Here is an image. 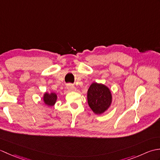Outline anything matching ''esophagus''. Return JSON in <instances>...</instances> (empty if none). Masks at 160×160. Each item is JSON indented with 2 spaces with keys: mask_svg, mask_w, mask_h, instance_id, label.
Returning a JSON list of instances; mask_svg holds the SVG:
<instances>
[{
  "mask_svg": "<svg viewBox=\"0 0 160 160\" xmlns=\"http://www.w3.org/2000/svg\"><path fill=\"white\" fill-rule=\"evenodd\" d=\"M67 89L70 91L76 90V87H75L73 84H68L67 85Z\"/></svg>",
  "mask_w": 160,
  "mask_h": 160,
  "instance_id": "1",
  "label": "esophagus"
}]
</instances>
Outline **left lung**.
Instances as JSON below:
<instances>
[{
  "instance_id": "obj_1",
  "label": "left lung",
  "mask_w": 160,
  "mask_h": 160,
  "mask_svg": "<svg viewBox=\"0 0 160 160\" xmlns=\"http://www.w3.org/2000/svg\"><path fill=\"white\" fill-rule=\"evenodd\" d=\"M87 101L95 113H103L109 108L112 102L111 91L104 84L93 82L88 89Z\"/></svg>"
}]
</instances>
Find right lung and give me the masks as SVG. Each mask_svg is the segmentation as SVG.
<instances>
[{"label":"right lung","instance_id":"1","mask_svg":"<svg viewBox=\"0 0 160 160\" xmlns=\"http://www.w3.org/2000/svg\"><path fill=\"white\" fill-rule=\"evenodd\" d=\"M57 100V95L55 93H45L43 96L44 102L47 106H53Z\"/></svg>","mask_w":160,"mask_h":160}]
</instances>
